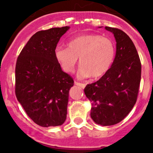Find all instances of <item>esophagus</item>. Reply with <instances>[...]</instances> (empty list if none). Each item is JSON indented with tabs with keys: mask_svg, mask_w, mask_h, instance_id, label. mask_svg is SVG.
I'll list each match as a JSON object with an SVG mask.
<instances>
[{
	"mask_svg": "<svg viewBox=\"0 0 153 153\" xmlns=\"http://www.w3.org/2000/svg\"><path fill=\"white\" fill-rule=\"evenodd\" d=\"M75 84L78 86H80V87L82 88H84L85 87V84H84V83H81V82H77V81H75Z\"/></svg>",
	"mask_w": 153,
	"mask_h": 153,
	"instance_id": "34e87169",
	"label": "esophagus"
}]
</instances>
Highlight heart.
<instances>
[{
    "mask_svg": "<svg viewBox=\"0 0 153 153\" xmlns=\"http://www.w3.org/2000/svg\"><path fill=\"white\" fill-rule=\"evenodd\" d=\"M54 56L64 71L71 73L78 62V77L94 78L104 75L115 58V45L109 38L96 34H83L70 40L68 47L57 46Z\"/></svg>",
    "mask_w": 153,
    "mask_h": 153,
    "instance_id": "obj_1",
    "label": "heart"
}]
</instances>
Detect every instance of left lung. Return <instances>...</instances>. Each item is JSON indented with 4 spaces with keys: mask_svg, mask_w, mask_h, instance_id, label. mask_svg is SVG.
<instances>
[{
    "mask_svg": "<svg viewBox=\"0 0 153 153\" xmlns=\"http://www.w3.org/2000/svg\"><path fill=\"white\" fill-rule=\"evenodd\" d=\"M105 29L114 34L116 41L115 59L99 81L87 85L84 89L91 102V118L104 126L120 123L132 109L137 100L142 68L131 38L120 29Z\"/></svg>",
    "mask_w": 153,
    "mask_h": 153,
    "instance_id": "1",
    "label": "left lung"
}]
</instances>
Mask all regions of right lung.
I'll use <instances>...</instances> for the list:
<instances>
[{"label":"right lung","instance_id":"1","mask_svg":"<svg viewBox=\"0 0 153 153\" xmlns=\"http://www.w3.org/2000/svg\"><path fill=\"white\" fill-rule=\"evenodd\" d=\"M68 29L53 27L35 33L16 62V97L27 115L42 127L61 126L67 117L74 80L62 70L54 49Z\"/></svg>","mask_w":153,"mask_h":153}]
</instances>
